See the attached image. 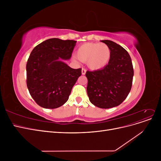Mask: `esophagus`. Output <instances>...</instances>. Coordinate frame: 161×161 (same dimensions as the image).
I'll return each mask as SVG.
<instances>
[{
    "label": "esophagus",
    "mask_w": 161,
    "mask_h": 161,
    "mask_svg": "<svg viewBox=\"0 0 161 161\" xmlns=\"http://www.w3.org/2000/svg\"><path fill=\"white\" fill-rule=\"evenodd\" d=\"M86 69H82L81 73H82V75H85V73H86Z\"/></svg>",
    "instance_id": "1"
}]
</instances>
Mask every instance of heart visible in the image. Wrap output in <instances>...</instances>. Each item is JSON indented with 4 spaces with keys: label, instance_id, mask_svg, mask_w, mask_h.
<instances>
[{
    "label": "heart",
    "instance_id": "b5f03b06",
    "mask_svg": "<svg viewBox=\"0 0 161 161\" xmlns=\"http://www.w3.org/2000/svg\"><path fill=\"white\" fill-rule=\"evenodd\" d=\"M76 56L80 61L86 63L92 70L103 69L108 64L111 58V50L105 43H86L81 45L76 51ZM74 62L77 58L73 57Z\"/></svg>",
    "mask_w": 161,
    "mask_h": 161
}]
</instances>
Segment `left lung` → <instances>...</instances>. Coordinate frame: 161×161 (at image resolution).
<instances>
[{"mask_svg": "<svg viewBox=\"0 0 161 161\" xmlns=\"http://www.w3.org/2000/svg\"><path fill=\"white\" fill-rule=\"evenodd\" d=\"M111 50L108 64L102 69L87 71L86 91L92 104L102 109L118 106L128 95L132 85L134 69L128 52L110 40H101Z\"/></svg>", "mask_w": 161, "mask_h": 161, "instance_id": "left-lung-1", "label": "left lung"}]
</instances>
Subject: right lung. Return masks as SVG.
<instances>
[{
	"label": "right lung",
	"instance_id": "right-lung-1",
	"mask_svg": "<svg viewBox=\"0 0 161 161\" xmlns=\"http://www.w3.org/2000/svg\"><path fill=\"white\" fill-rule=\"evenodd\" d=\"M76 41L51 38L33 48L26 65L27 86L37 104L55 109L69 99L73 86L81 75L64 62L70 59Z\"/></svg>",
	"mask_w": 161,
	"mask_h": 161
}]
</instances>
